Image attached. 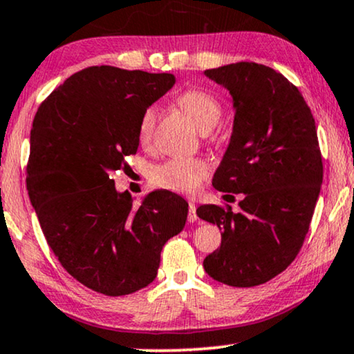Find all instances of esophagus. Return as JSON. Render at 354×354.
<instances>
[{"instance_id":"obj_1","label":"esophagus","mask_w":354,"mask_h":354,"mask_svg":"<svg viewBox=\"0 0 354 354\" xmlns=\"http://www.w3.org/2000/svg\"><path fill=\"white\" fill-rule=\"evenodd\" d=\"M187 221L196 222L198 221V214H196V204L189 203V214H187Z\"/></svg>"}]
</instances>
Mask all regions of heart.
<instances>
[{
	"mask_svg": "<svg viewBox=\"0 0 354 354\" xmlns=\"http://www.w3.org/2000/svg\"><path fill=\"white\" fill-rule=\"evenodd\" d=\"M176 106L194 122L201 132L207 133L217 127L223 115L221 101L212 93L205 89H187L178 96ZM156 122V111L153 107L144 111L137 127L138 142L142 147H149L153 138ZM207 165L198 158L168 160L158 165L151 171V181L162 189L181 192V194H194L207 176Z\"/></svg>",
	"mask_w": 354,
	"mask_h": 354,
	"instance_id": "1",
	"label": "heart"
}]
</instances>
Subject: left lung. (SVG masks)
I'll return each mask as SVG.
<instances>
[{
    "label": "left lung",
    "mask_w": 354,
    "mask_h": 354,
    "mask_svg": "<svg viewBox=\"0 0 354 354\" xmlns=\"http://www.w3.org/2000/svg\"><path fill=\"white\" fill-rule=\"evenodd\" d=\"M204 75L230 93L235 111L212 185L243 194L240 212L196 210L222 230L204 270L218 283L252 288L283 272L308 232L324 180L315 120L301 91L270 66L239 62Z\"/></svg>",
    "instance_id": "8db88e82"
}]
</instances>
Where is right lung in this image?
<instances>
[{
	"mask_svg": "<svg viewBox=\"0 0 354 354\" xmlns=\"http://www.w3.org/2000/svg\"><path fill=\"white\" fill-rule=\"evenodd\" d=\"M174 82L171 73L89 66L66 78L34 118L26 183L40 229L62 266L104 296L149 286L163 245L185 229L181 196L153 191L133 207L111 180L137 153L140 115Z\"/></svg>",
	"mask_w": 354,
	"mask_h": 354,
	"instance_id": "right-lung-1",
	"label": "right lung"
}]
</instances>
